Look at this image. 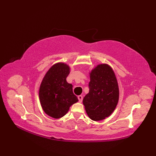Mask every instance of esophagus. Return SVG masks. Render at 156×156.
Returning <instances> with one entry per match:
<instances>
[{
  "mask_svg": "<svg viewBox=\"0 0 156 156\" xmlns=\"http://www.w3.org/2000/svg\"><path fill=\"white\" fill-rule=\"evenodd\" d=\"M77 98H78V100H79V102H82V101H83V96H81V95H79V96H77Z\"/></svg>",
  "mask_w": 156,
  "mask_h": 156,
  "instance_id": "34e87169",
  "label": "esophagus"
}]
</instances>
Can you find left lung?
<instances>
[{"mask_svg": "<svg viewBox=\"0 0 156 156\" xmlns=\"http://www.w3.org/2000/svg\"><path fill=\"white\" fill-rule=\"evenodd\" d=\"M89 92L83 100L90 119L100 121L109 116L119 100V88L114 71L109 65H98L90 72Z\"/></svg>", "mask_w": 156, "mask_h": 156, "instance_id": "1", "label": "left lung"}]
</instances>
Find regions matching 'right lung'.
Masks as SVG:
<instances>
[{
	"label": "right lung",
	"instance_id": "1",
	"mask_svg": "<svg viewBox=\"0 0 156 156\" xmlns=\"http://www.w3.org/2000/svg\"><path fill=\"white\" fill-rule=\"evenodd\" d=\"M70 68L66 64H55L46 73L39 89V98L44 111L58 119L68 112L69 107L78 101L73 92V86L66 81Z\"/></svg>",
	"mask_w": 156,
	"mask_h": 156
}]
</instances>
